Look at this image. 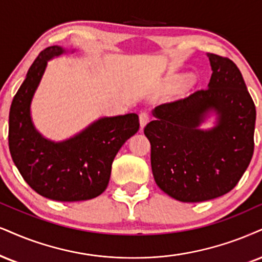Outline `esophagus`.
Segmentation results:
<instances>
[{"mask_svg":"<svg viewBox=\"0 0 262 262\" xmlns=\"http://www.w3.org/2000/svg\"><path fill=\"white\" fill-rule=\"evenodd\" d=\"M150 119V115L148 112H141L140 113V124H141V127H144V126L147 125V122L149 121Z\"/></svg>","mask_w":262,"mask_h":262,"instance_id":"esophagus-1","label":"esophagus"}]
</instances>
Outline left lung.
Segmentation results:
<instances>
[{"instance_id": "1", "label": "left lung", "mask_w": 262, "mask_h": 262, "mask_svg": "<svg viewBox=\"0 0 262 262\" xmlns=\"http://www.w3.org/2000/svg\"><path fill=\"white\" fill-rule=\"evenodd\" d=\"M208 89L154 109L144 127L150 164L161 190L180 202L196 203L232 190L254 153L256 109L241 70L230 58L209 53ZM209 108L219 114L210 132L198 128Z\"/></svg>"}]
</instances>
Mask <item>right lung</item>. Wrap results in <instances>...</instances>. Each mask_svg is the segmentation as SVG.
Here are the masks:
<instances>
[{
    "mask_svg": "<svg viewBox=\"0 0 262 262\" xmlns=\"http://www.w3.org/2000/svg\"><path fill=\"white\" fill-rule=\"evenodd\" d=\"M59 46L45 48L29 68L9 111L8 144L12 159L35 192L58 202H79L104 192L113 160L122 144L140 128L138 115L103 118L72 140L53 143L42 138L30 118V102L47 60Z\"/></svg>",
    "mask_w": 262,
    "mask_h": 262,
    "instance_id": "add662e5",
    "label": "right lung"
}]
</instances>
